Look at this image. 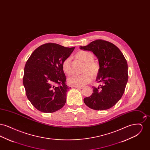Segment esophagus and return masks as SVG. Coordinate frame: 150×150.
<instances>
[{
	"label": "esophagus",
	"mask_w": 150,
	"mask_h": 150,
	"mask_svg": "<svg viewBox=\"0 0 150 150\" xmlns=\"http://www.w3.org/2000/svg\"><path fill=\"white\" fill-rule=\"evenodd\" d=\"M75 88H79V89H83L84 88V86H76Z\"/></svg>",
	"instance_id": "1"
}]
</instances>
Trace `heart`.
Returning <instances> with one entry per match:
<instances>
[{"instance_id": "b5f03b06", "label": "heart", "mask_w": 150, "mask_h": 150, "mask_svg": "<svg viewBox=\"0 0 150 150\" xmlns=\"http://www.w3.org/2000/svg\"><path fill=\"white\" fill-rule=\"evenodd\" d=\"M76 57L84 63L82 74L73 75L67 79L69 84L72 86H83L89 83L92 76H96L100 71V65L94 61V56L89 51L81 50L78 52ZM62 68L64 73L69 75L71 74V59L70 57L64 59L62 63Z\"/></svg>"}]
</instances>
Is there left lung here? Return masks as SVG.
<instances>
[{
    "mask_svg": "<svg viewBox=\"0 0 150 150\" xmlns=\"http://www.w3.org/2000/svg\"><path fill=\"white\" fill-rule=\"evenodd\" d=\"M80 49L91 51L97 57L100 69L96 81L102 83L93 87L92 94L84 99L85 104L95 110L113 107L121 99L128 82L126 59L116 45L105 40H94Z\"/></svg>",
    "mask_w": 150,
    "mask_h": 150,
    "instance_id": "obj_1",
    "label": "left lung"
}]
</instances>
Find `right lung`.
<instances>
[{
	"label": "right lung",
	"mask_w": 150,
	"mask_h": 150,
	"mask_svg": "<svg viewBox=\"0 0 150 150\" xmlns=\"http://www.w3.org/2000/svg\"><path fill=\"white\" fill-rule=\"evenodd\" d=\"M74 49L47 43L36 48L29 57L23 84L28 100L38 110L52 113L64 107L70 88L65 83L62 63Z\"/></svg>",
	"instance_id": "add662e5"
}]
</instances>
